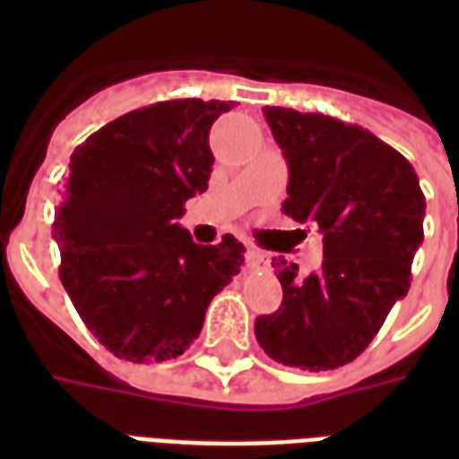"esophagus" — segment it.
Masks as SVG:
<instances>
[{"mask_svg": "<svg viewBox=\"0 0 459 459\" xmlns=\"http://www.w3.org/2000/svg\"><path fill=\"white\" fill-rule=\"evenodd\" d=\"M247 266L250 269H269V255L264 250H257V247H247Z\"/></svg>", "mask_w": 459, "mask_h": 459, "instance_id": "1", "label": "esophagus"}]
</instances>
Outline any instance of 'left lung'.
<instances>
[{"mask_svg": "<svg viewBox=\"0 0 459 459\" xmlns=\"http://www.w3.org/2000/svg\"><path fill=\"white\" fill-rule=\"evenodd\" d=\"M262 111L290 173L283 212L319 226L324 262L302 279L298 264L273 257L283 302L257 316L255 335L279 364L338 369L362 355L410 290L427 202L412 164L362 126L283 107Z\"/></svg>", "mask_w": 459, "mask_h": 459, "instance_id": "left-lung-1", "label": "left lung"}]
</instances>
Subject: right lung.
Returning a JSON list of instances; mask_svg holds the SVG:
<instances>
[{"mask_svg":"<svg viewBox=\"0 0 459 459\" xmlns=\"http://www.w3.org/2000/svg\"><path fill=\"white\" fill-rule=\"evenodd\" d=\"M233 102L169 100L128 111L71 154L52 236L59 279L90 333L128 362H164L200 335L240 273L243 243L197 245L176 219L207 190L209 128Z\"/></svg>","mask_w":459,"mask_h":459,"instance_id":"obj_1","label":"right lung"}]
</instances>
